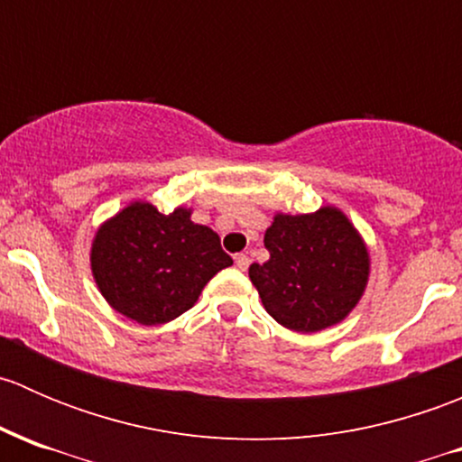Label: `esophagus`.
Masks as SVG:
<instances>
[{"instance_id":"1","label":"esophagus","mask_w":462,"mask_h":462,"mask_svg":"<svg viewBox=\"0 0 462 462\" xmlns=\"http://www.w3.org/2000/svg\"><path fill=\"white\" fill-rule=\"evenodd\" d=\"M235 263H236V268H239V270H245V268H248V265H250L248 254H236Z\"/></svg>"}]
</instances>
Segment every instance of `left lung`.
<instances>
[{
	"instance_id": "8db88e82",
	"label": "left lung",
	"mask_w": 462,
	"mask_h": 462,
	"mask_svg": "<svg viewBox=\"0 0 462 462\" xmlns=\"http://www.w3.org/2000/svg\"><path fill=\"white\" fill-rule=\"evenodd\" d=\"M263 245L270 259L250 265L248 274L277 324L295 333H319L360 304L371 277L369 245L339 208L277 212Z\"/></svg>"
}]
</instances>
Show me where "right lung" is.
I'll use <instances>...</instances> for the list:
<instances>
[{"instance_id": "add662e5", "label": "right lung", "mask_w": 462, "mask_h": 462, "mask_svg": "<svg viewBox=\"0 0 462 462\" xmlns=\"http://www.w3.org/2000/svg\"><path fill=\"white\" fill-rule=\"evenodd\" d=\"M88 261L106 304L143 326L183 315L209 279L232 265L217 232L192 221V208L162 214L143 199L97 226Z\"/></svg>"}]
</instances>
